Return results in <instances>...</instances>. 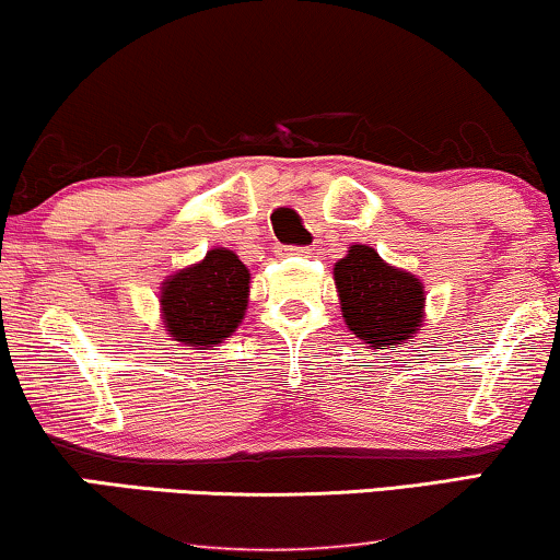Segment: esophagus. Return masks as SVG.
<instances>
[{
	"instance_id": "obj_1",
	"label": "esophagus",
	"mask_w": 560,
	"mask_h": 560,
	"mask_svg": "<svg viewBox=\"0 0 560 560\" xmlns=\"http://www.w3.org/2000/svg\"><path fill=\"white\" fill-rule=\"evenodd\" d=\"M287 256H304L307 253V247H284Z\"/></svg>"
}]
</instances>
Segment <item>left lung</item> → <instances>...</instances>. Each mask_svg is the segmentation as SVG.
<instances>
[{
  "instance_id": "left-lung-1",
  "label": "left lung",
  "mask_w": 560,
  "mask_h": 560,
  "mask_svg": "<svg viewBox=\"0 0 560 560\" xmlns=\"http://www.w3.org/2000/svg\"><path fill=\"white\" fill-rule=\"evenodd\" d=\"M332 281L346 328L370 349H395L423 328V281L382 260L374 247L353 243L332 266Z\"/></svg>"
}]
</instances>
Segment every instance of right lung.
<instances>
[{
  "label": "right lung",
  "instance_id": "obj_1",
  "mask_svg": "<svg viewBox=\"0 0 560 560\" xmlns=\"http://www.w3.org/2000/svg\"><path fill=\"white\" fill-rule=\"evenodd\" d=\"M250 271L230 247H211L198 264L170 273L160 287L162 328L180 346L222 343L247 313Z\"/></svg>",
  "mask_w": 560,
  "mask_h": 560
}]
</instances>
